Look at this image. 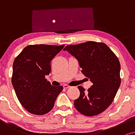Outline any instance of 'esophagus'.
Returning <instances> with one entry per match:
<instances>
[{
  "mask_svg": "<svg viewBox=\"0 0 135 135\" xmlns=\"http://www.w3.org/2000/svg\"><path fill=\"white\" fill-rule=\"evenodd\" d=\"M63 87H64V88L65 89H68L69 88H70V86L68 85V84H64V85L63 86Z\"/></svg>",
  "mask_w": 135,
  "mask_h": 135,
  "instance_id": "obj_1",
  "label": "esophagus"
}]
</instances>
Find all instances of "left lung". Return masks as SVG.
Returning <instances> with one entry per match:
<instances>
[{"label": "left lung", "mask_w": 135, "mask_h": 135, "mask_svg": "<svg viewBox=\"0 0 135 135\" xmlns=\"http://www.w3.org/2000/svg\"><path fill=\"white\" fill-rule=\"evenodd\" d=\"M79 62L84 76L93 85L85 92L79 86L80 97L74 100L75 107L86 116L104 112L112 104L120 85V64L117 57L103 42L88 41L64 48Z\"/></svg>", "instance_id": "1"}]
</instances>
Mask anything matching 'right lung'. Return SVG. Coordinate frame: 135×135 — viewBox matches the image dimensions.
Here are the masks:
<instances>
[{"label":"right lung","instance_id":"add662e5","mask_svg":"<svg viewBox=\"0 0 135 135\" xmlns=\"http://www.w3.org/2000/svg\"><path fill=\"white\" fill-rule=\"evenodd\" d=\"M64 46L30 45L14 60L12 85L20 102L31 114L41 115L50 112L62 91V86H52L45 76L51 71V60Z\"/></svg>","mask_w":135,"mask_h":135}]
</instances>
